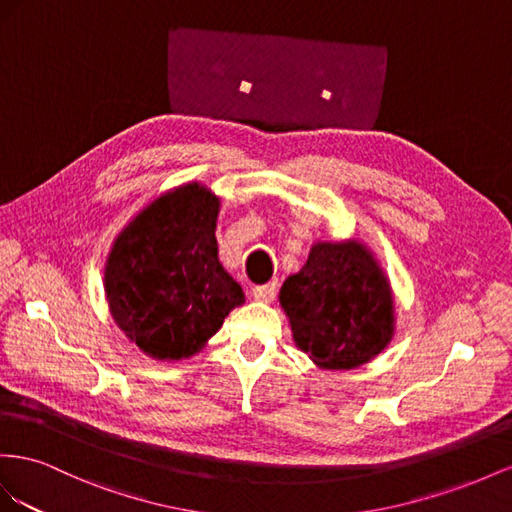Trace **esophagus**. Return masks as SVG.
Here are the masks:
<instances>
[{
  "label": "esophagus",
  "instance_id": "1",
  "mask_svg": "<svg viewBox=\"0 0 512 512\" xmlns=\"http://www.w3.org/2000/svg\"><path fill=\"white\" fill-rule=\"evenodd\" d=\"M276 289H279V283L276 281L266 283V285H257V287H253V296H255V300H261V302H272L276 298Z\"/></svg>",
  "mask_w": 512,
  "mask_h": 512
}]
</instances>
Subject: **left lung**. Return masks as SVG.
Wrapping results in <instances>:
<instances>
[{
    "mask_svg": "<svg viewBox=\"0 0 512 512\" xmlns=\"http://www.w3.org/2000/svg\"><path fill=\"white\" fill-rule=\"evenodd\" d=\"M294 341L324 369H354L388 345L390 285L358 242H317L281 287Z\"/></svg>",
    "mask_w": 512,
    "mask_h": 512,
    "instance_id": "obj_1",
    "label": "left lung"
}]
</instances>
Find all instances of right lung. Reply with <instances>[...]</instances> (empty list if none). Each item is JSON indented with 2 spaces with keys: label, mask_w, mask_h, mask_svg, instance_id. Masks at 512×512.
<instances>
[{
  "label": "right lung",
  "mask_w": 512,
  "mask_h": 512,
  "mask_svg": "<svg viewBox=\"0 0 512 512\" xmlns=\"http://www.w3.org/2000/svg\"><path fill=\"white\" fill-rule=\"evenodd\" d=\"M216 216L208 188L186 184L150 203L113 244L105 270L113 319L152 358L193 356L244 302L218 261Z\"/></svg>",
  "instance_id": "obj_1"
}]
</instances>
